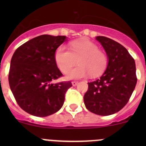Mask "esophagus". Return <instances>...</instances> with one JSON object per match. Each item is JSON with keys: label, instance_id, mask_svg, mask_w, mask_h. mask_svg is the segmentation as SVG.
Returning a JSON list of instances; mask_svg holds the SVG:
<instances>
[{"label": "esophagus", "instance_id": "34e87169", "mask_svg": "<svg viewBox=\"0 0 146 146\" xmlns=\"http://www.w3.org/2000/svg\"><path fill=\"white\" fill-rule=\"evenodd\" d=\"M78 81H72V85H73V86H76V85H78Z\"/></svg>", "mask_w": 146, "mask_h": 146}]
</instances>
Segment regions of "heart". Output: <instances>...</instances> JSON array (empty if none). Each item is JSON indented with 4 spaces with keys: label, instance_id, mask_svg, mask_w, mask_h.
I'll list each match as a JSON object with an SVG mask.
<instances>
[{
    "label": "heart",
    "instance_id": "b5f03b06",
    "mask_svg": "<svg viewBox=\"0 0 146 146\" xmlns=\"http://www.w3.org/2000/svg\"><path fill=\"white\" fill-rule=\"evenodd\" d=\"M68 49L60 46L54 54L57 67L62 73H66L74 66L77 60L79 66L67 73L68 79H79L90 75L92 78L101 76L107 69L109 59L99 47L88 40H76L70 42Z\"/></svg>",
    "mask_w": 146,
    "mask_h": 146
}]
</instances>
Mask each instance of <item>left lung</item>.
I'll return each mask as SVG.
<instances>
[{"label": "left lung", "instance_id": "8db88e82", "mask_svg": "<svg viewBox=\"0 0 146 146\" xmlns=\"http://www.w3.org/2000/svg\"><path fill=\"white\" fill-rule=\"evenodd\" d=\"M109 58L104 74L95 81L88 82L83 97L86 108L101 116L120 111L129 102L137 82L136 64L124 46L105 36H97Z\"/></svg>", "mask_w": 146, "mask_h": 146}]
</instances>
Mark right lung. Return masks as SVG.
Wrapping results in <instances>:
<instances>
[{
  "instance_id": "add662e5",
  "label": "right lung",
  "mask_w": 146,
  "mask_h": 146,
  "mask_svg": "<svg viewBox=\"0 0 146 146\" xmlns=\"http://www.w3.org/2000/svg\"><path fill=\"white\" fill-rule=\"evenodd\" d=\"M65 36L43 35L19 46L10 61L8 80L18 105L36 117H47L64 104L70 81L53 83L63 76L54 60L56 48Z\"/></svg>"
}]
</instances>
